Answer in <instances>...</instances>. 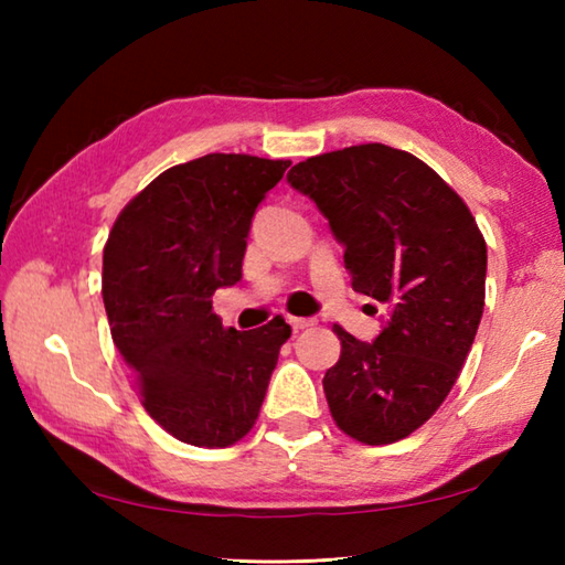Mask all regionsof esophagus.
<instances>
[{"label": "esophagus", "mask_w": 565, "mask_h": 565, "mask_svg": "<svg viewBox=\"0 0 565 565\" xmlns=\"http://www.w3.org/2000/svg\"><path fill=\"white\" fill-rule=\"evenodd\" d=\"M289 323L294 331H303V329H311L317 327V319H301V317H289Z\"/></svg>", "instance_id": "esophagus-1"}]
</instances>
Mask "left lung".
Wrapping results in <instances>:
<instances>
[{
    "mask_svg": "<svg viewBox=\"0 0 565 565\" xmlns=\"http://www.w3.org/2000/svg\"><path fill=\"white\" fill-rule=\"evenodd\" d=\"M347 246L351 286L391 319L374 343L333 323L341 356L323 376L331 418L366 446L424 426L461 374L486 299V238L471 209L418 157L359 145L291 167Z\"/></svg>",
    "mask_w": 565,
    "mask_h": 565,
    "instance_id": "1",
    "label": "left lung"
}]
</instances>
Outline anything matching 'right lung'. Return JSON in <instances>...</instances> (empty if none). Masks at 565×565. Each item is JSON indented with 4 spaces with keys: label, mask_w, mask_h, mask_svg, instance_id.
I'll return each mask as SVG.
<instances>
[{
    "label": "right lung",
    "mask_w": 565,
    "mask_h": 565,
    "mask_svg": "<svg viewBox=\"0 0 565 565\" xmlns=\"http://www.w3.org/2000/svg\"><path fill=\"white\" fill-rule=\"evenodd\" d=\"M289 164L206 154L171 167L121 209L104 244L114 347L147 414L184 444L242 441L291 337L284 317L236 331L212 311L214 291L242 279L252 216Z\"/></svg>",
    "instance_id": "1"
}]
</instances>
